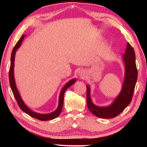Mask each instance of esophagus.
I'll return each mask as SVG.
<instances>
[{"instance_id":"obj_1","label":"esophagus","mask_w":147,"mask_h":147,"mask_svg":"<svg viewBox=\"0 0 147 147\" xmlns=\"http://www.w3.org/2000/svg\"><path fill=\"white\" fill-rule=\"evenodd\" d=\"M78 74H79V76L81 77V78H84V76H86V72L84 70H81V71H80Z\"/></svg>"}]
</instances>
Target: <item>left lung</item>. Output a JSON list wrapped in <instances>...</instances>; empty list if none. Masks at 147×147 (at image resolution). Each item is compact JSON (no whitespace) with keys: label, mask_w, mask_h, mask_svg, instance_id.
Returning <instances> with one entry per match:
<instances>
[{"label":"left lung","mask_w":147,"mask_h":147,"mask_svg":"<svg viewBox=\"0 0 147 147\" xmlns=\"http://www.w3.org/2000/svg\"><path fill=\"white\" fill-rule=\"evenodd\" d=\"M125 67V76L122 90L113 103L108 106H97L92 102L90 89L87 85V104L91 112L99 118L111 119L119 115L129 104L132 99L134 89L138 79V69L136 64L134 50L128 43L125 54L123 55Z\"/></svg>","instance_id":"1"}]
</instances>
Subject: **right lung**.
Segmentation results:
<instances>
[{
  "instance_id": "add662e5",
  "label": "right lung",
  "mask_w": 147,
  "mask_h": 147,
  "mask_svg": "<svg viewBox=\"0 0 147 147\" xmlns=\"http://www.w3.org/2000/svg\"><path fill=\"white\" fill-rule=\"evenodd\" d=\"M25 36L23 35L21 36V38H20L19 40L17 41L16 43V46L13 47V51L11 52V64H10V67H9V85H10L11 91L13 92V94L15 96V98L16 99L17 102L18 104L19 108H21L22 110H23L24 112L28 114L29 115L34 118L38 119L40 121H49V120H52V119H54L56 118L59 114H60L61 111L62 110V106H63V96L64 93L65 91L69 87L73 85L76 82V79H72L70 81H69L64 86L63 89H61L60 92V94H59V104L58 107L55 111L53 113H49V114H40L34 112V111H32L31 109H30L28 107L26 106V104L24 103L23 100H22V98L20 96L19 93L18 91V89L17 88V86L16 85V82H15V78H14V74H13V68H14V60H15V56H16V53L17 50L18 49L21 45L22 43V41H23V39L24 38Z\"/></svg>"
}]
</instances>
